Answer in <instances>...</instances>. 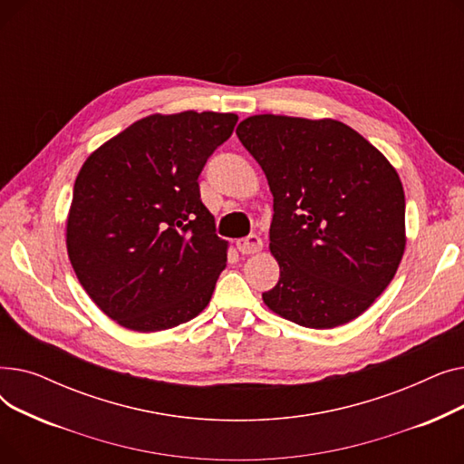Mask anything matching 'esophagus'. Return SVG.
I'll return each mask as SVG.
<instances>
[{"instance_id":"34e87169","label":"esophagus","mask_w":464,"mask_h":464,"mask_svg":"<svg viewBox=\"0 0 464 464\" xmlns=\"http://www.w3.org/2000/svg\"><path fill=\"white\" fill-rule=\"evenodd\" d=\"M237 248L242 256H250V254H257L263 248V240L259 235H248L246 238L237 240Z\"/></svg>"}]
</instances>
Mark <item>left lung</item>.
<instances>
[{
  "instance_id": "left-lung-1",
  "label": "left lung",
  "mask_w": 464,
  "mask_h": 464,
  "mask_svg": "<svg viewBox=\"0 0 464 464\" xmlns=\"http://www.w3.org/2000/svg\"><path fill=\"white\" fill-rule=\"evenodd\" d=\"M237 135L275 198L280 280L263 301L303 327L333 329L367 310L404 254V189L374 146L336 120L257 114Z\"/></svg>"
}]
</instances>
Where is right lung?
Instances as JSON below:
<instances>
[{
  "label": "right lung",
  "mask_w": 464,
  "mask_h": 464,
  "mask_svg": "<svg viewBox=\"0 0 464 464\" xmlns=\"http://www.w3.org/2000/svg\"><path fill=\"white\" fill-rule=\"evenodd\" d=\"M237 120L231 112L152 114L84 161L67 254L90 299L121 327L170 329L208 304L227 242L216 235L198 179Z\"/></svg>",
  "instance_id": "add662e5"
}]
</instances>
